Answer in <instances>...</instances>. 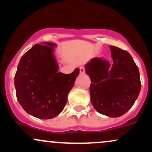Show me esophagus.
<instances>
[{
	"instance_id": "obj_1",
	"label": "esophagus",
	"mask_w": 152,
	"mask_h": 152,
	"mask_svg": "<svg viewBox=\"0 0 152 152\" xmlns=\"http://www.w3.org/2000/svg\"><path fill=\"white\" fill-rule=\"evenodd\" d=\"M79 69H80V74H84V73H85V68L83 67V66H81V67L79 68Z\"/></svg>"
}]
</instances>
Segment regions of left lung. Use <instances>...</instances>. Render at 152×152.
<instances>
[{"label": "left lung", "instance_id": "8db88e82", "mask_svg": "<svg viewBox=\"0 0 152 152\" xmlns=\"http://www.w3.org/2000/svg\"><path fill=\"white\" fill-rule=\"evenodd\" d=\"M112 62L96 57L86 65L91 78V102L100 114L118 117L129 110L141 90L139 71L132 56L110 46Z\"/></svg>", "mask_w": 152, "mask_h": 152}]
</instances>
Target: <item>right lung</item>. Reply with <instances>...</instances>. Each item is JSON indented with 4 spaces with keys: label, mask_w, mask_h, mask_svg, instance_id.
Here are the masks:
<instances>
[{
    "label": "right lung",
    "mask_w": 152,
    "mask_h": 152,
    "mask_svg": "<svg viewBox=\"0 0 152 152\" xmlns=\"http://www.w3.org/2000/svg\"><path fill=\"white\" fill-rule=\"evenodd\" d=\"M56 44H36L23 55L15 73L14 83L19 104L28 114L49 119L64 109L67 96L79 74L58 73L53 51Z\"/></svg>",
    "instance_id": "add662e5"
}]
</instances>
